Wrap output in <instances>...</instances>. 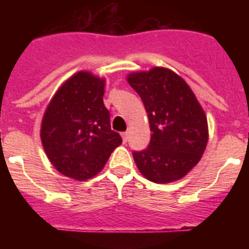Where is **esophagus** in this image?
<instances>
[{"instance_id": "esophagus-1", "label": "esophagus", "mask_w": 249, "mask_h": 249, "mask_svg": "<svg viewBox=\"0 0 249 249\" xmlns=\"http://www.w3.org/2000/svg\"><path fill=\"white\" fill-rule=\"evenodd\" d=\"M122 140H123V143H126L127 140H128V132H123V133H122Z\"/></svg>"}]
</instances>
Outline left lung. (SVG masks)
Here are the masks:
<instances>
[{"label": "left lung", "mask_w": 249, "mask_h": 249, "mask_svg": "<svg viewBox=\"0 0 249 249\" xmlns=\"http://www.w3.org/2000/svg\"><path fill=\"white\" fill-rule=\"evenodd\" d=\"M148 114L151 141L133 152L140 172L155 183L181 179L198 163L208 141L207 118L195 93L171 70L152 68L128 76Z\"/></svg>", "instance_id": "8db88e82"}]
</instances>
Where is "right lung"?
<instances>
[{
    "label": "right lung",
    "mask_w": 249,
    "mask_h": 249,
    "mask_svg": "<svg viewBox=\"0 0 249 249\" xmlns=\"http://www.w3.org/2000/svg\"><path fill=\"white\" fill-rule=\"evenodd\" d=\"M103 94V78L78 72L61 86L43 116L41 141L48 160L58 172L77 181L101 172L122 143L111 129Z\"/></svg>",
    "instance_id": "add662e5"
}]
</instances>
